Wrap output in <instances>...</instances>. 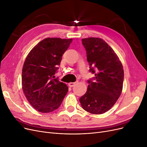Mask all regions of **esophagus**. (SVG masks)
I'll return each mask as SVG.
<instances>
[{
	"label": "esophagus",
	"mask_w": 147,
	"mask_h": 147,
	"mask_svg": "<svg viewBox=\"0 0 147 147\" xmlns=\"http://www.w3.org/2000/svg\"><path fill=\"white\" fill-rule=\"evenodd\" d=\"M78 82H70V83H69V86H70V87H73V86H74L75 84H76V83H77Z\"/></svg>",
	"instance_id": "obj_1"
}]
</instances>
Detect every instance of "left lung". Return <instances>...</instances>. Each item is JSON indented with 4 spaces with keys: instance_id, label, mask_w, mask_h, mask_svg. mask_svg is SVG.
<instances>
[{
    "instance_id": "obj_1",
    "label": "left lung",
    "mask_w": 147,
    "mask_h": 147,
    "mask_svg": "<svg viewBox=\"0 0 147 147\" xmlns=\"http://www.w3.org/2000/svg\"><path fill=\"white\" fill-rule=\"evenodd\" d=\"M90 71L95 74L89 80L85 94L80 99L82 108L92 114L107 112L121 94L124 70L121 61L104 40L97 37L82 39Z\"/></svg>"
}]
</instances>
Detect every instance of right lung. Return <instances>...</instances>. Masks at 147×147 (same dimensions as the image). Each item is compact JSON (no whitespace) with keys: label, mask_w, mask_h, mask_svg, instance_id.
<instances>
[{"label":"right lung","mask_w":147,"mask_h":147,"mask_svg":"<svg viewBox=\"0 0 147 147\" xmlns=\"http://www.w3.org/2000/svg\"><path fill=\"white\" fill-rule=\"evenodd\" d=\"M72 40L46 38L26 57L22 70V88L29 104L39 112L49 113L58 109L68 91L66 84L55 78V74Z\"/></svg>","instance_id":"right-lung-1"}]
</instances>
